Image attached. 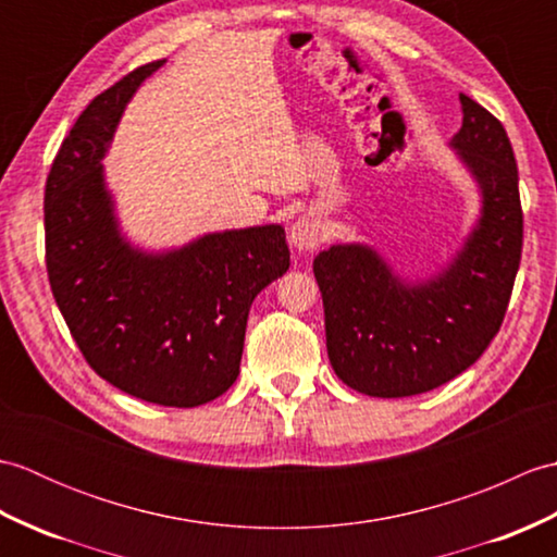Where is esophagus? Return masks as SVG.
I'll return each instance as SVG.
<instances>
[{
  "instance_id": "esophagus-1",
  "label": "esophagus",
  "mask_w": 557,
  "mask_h": 557,
  "mask_svg": "<svg viewBox=\"0 0 557 557\" xmlns=\"http://www.w3.org/2000/svg\"><path fill=\"white\" fill-rule=\"evenodd\" d=\"M289 242H292L294 248H299V251H313V248L321 246V242H323V224H321V220H318L313 212L299 218L297 222L292 224Z\"/></svg>"
}]
</instances>
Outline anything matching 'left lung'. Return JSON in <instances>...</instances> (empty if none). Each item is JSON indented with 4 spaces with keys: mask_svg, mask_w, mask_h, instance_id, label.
<instances>
[{
    "mask_svg": "<svg viewBox=\"0 0 557 557\" xmlns=\"http://www.w3.org/2000/svg\"><path fill=\"white\" fill-rule=\"evenodd\" d=\"M453 148L481 188V218L441 275L401 282L373 248L339 244L313 260L337 377L371 397H411L453 381L498 335L522 258L524 218L505 126L459 96Z\"/></svg>",
    "mask_w": 557,
    "mask_h": 557,
    "instance_id": "8db88e82",
    "label": "left lung"
}]
</instances>
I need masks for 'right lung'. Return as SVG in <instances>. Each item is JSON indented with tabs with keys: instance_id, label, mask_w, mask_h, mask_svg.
<instances>
[{
	"instance_id": "1",
	"label": "right lung",
	"mask_w": 557,
	"mask_h": 557,
	"mask_svg": "<svg viewBox=\"0 0 557 557\" xmlns=\"http://www.w3.org/2000/svg\"><path fill=\"white\" fill-rule=\"evenodd\" d=\"M160 62L134 69L71 126L45 184V263L83 357L122 393L198 407L239 375L248 309L289 268L280 224L206 234L144 253L116 227L100 160L128 98Z\"/></svg>"
}]
</instances>
